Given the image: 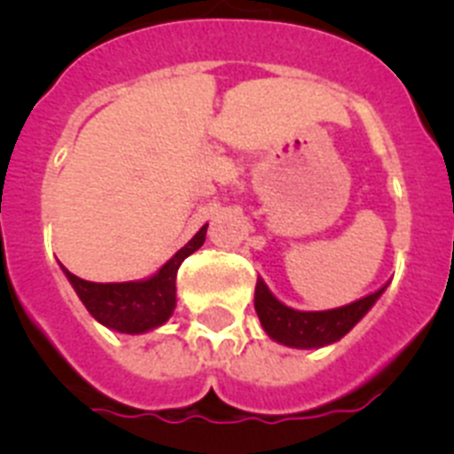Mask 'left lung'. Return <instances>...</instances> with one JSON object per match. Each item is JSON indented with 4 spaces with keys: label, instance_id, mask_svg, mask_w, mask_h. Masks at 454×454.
Here are the masks:
<instances>
[{
    "label": "left lung",
    "instance_id": "left-lung-1",
    "mask_svg": "<svg viewBox=\"0 0 454 454\" xmlns=\"http://www.w3.org/2000/svg\"><path fill=\"white\" fill-rule=\"evenodd\" d=\"M382 291L384 288H380L366 298L330 311H295L279 302L262 279H256L254 309L270 339L291 348H320L346 336L366 316Z\"/></svg>",
    "mask_w": 454,
    "mask_h": 454
}]
</instances>
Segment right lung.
I'll return each instance as SVG.
<instances>
[{
	"instance_id": "add662e5",
	"label": "right lung",
	"mask_w": 454,
	"mask_h": 454,
	"mask_svg": "<svg viewBox=\"0 0 454 454\" xmlns=\"http://www.w3.org/2000/svg\"><path fill=\"white\" fill-rule=\"evenodd\" d=\"M204 236H207V224L172 256L161 270L145 282L95 284L72 275L66 268L63 272L67 275L82 302L86 304L92 318L106 325L108 330L122 332V334H140V332L154 330L172 316L175 293H177L175 288L177 270L188 254L202 247Z\"/></svg>"
}]
</instances>
